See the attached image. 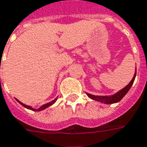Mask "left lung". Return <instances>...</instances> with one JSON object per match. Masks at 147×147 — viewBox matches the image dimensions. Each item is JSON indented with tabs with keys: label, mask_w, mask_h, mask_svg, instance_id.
<instances>
[{
	"label": "left lung",
	"mask_w": 147,
	"mask_h": 147,
	"mask_svg": "<svg viewBox=\"0 0 147 147\" xmlns=\"http://www.w3.org/2000/svg\"><path fill=\"white\" fill-rule=\"evenodd\" d=\"M135 76H136V72L134 74L132 80L129 83V84H127L125 88H123L122 90L118 91L116 94L111 95V96H97V95H91V94H88V93H87V95H88V97H90L92 99L98 101V102H103V103H106V104H111V103H115V102H119L120 100L123 98L125 95L128 92V91L130 90V88H131L132 84L134 83V79H135Z\"/></svg>",
	"instance_id": "8db88e82"
}]
</instances>
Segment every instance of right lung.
I'll use <instances>...</instances> for the list:
<instances>
[{"mask_svg": "<svg viewBox=\"0 0 147 147\" xmlns=\"http://www.w3.org/2000/svg\"><path fill=\"white\" fill-rule=\"evenodd\" d=\"M56 99H57V98H55L54 100H52V102L46 103V104H45V105H43V106H42V107H40V108H38V109H33V108H32V107H31L30 106H27V105H25V104H24V103H22V102H20V101H19L18 99H16V100H17L18 102H20V104L23 106V107H24L25 108H28V109L32 110V111H42V110H44V109H45V108H47V107H49V106L52 105V104H53L54 102H56Z\"/></svg>", "mask_w": 147, "mask_h": 147, "instance_id": "obj_1", "label": "right lung"}]
</instances>
